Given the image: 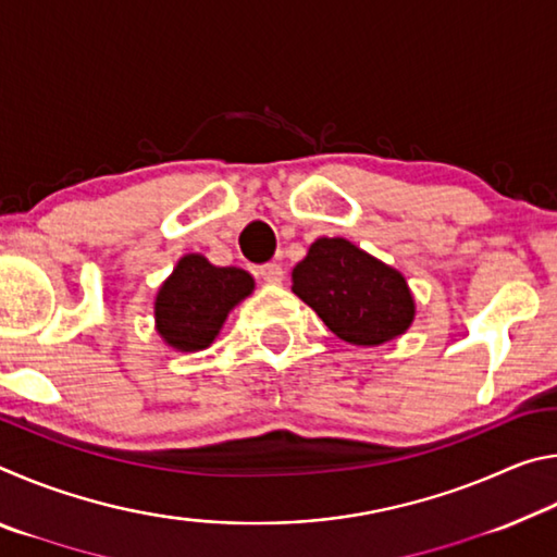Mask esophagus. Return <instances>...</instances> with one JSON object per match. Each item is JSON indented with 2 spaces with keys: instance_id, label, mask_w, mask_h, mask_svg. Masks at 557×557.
<instances>
[{
  "instance_id": "1",
  "label": "esophagus",
  "mask_w": 557,
  "mask_h": 557,
  "mask_svg": "<svg viewBox=\"0 0 557 557\" xmlns=\"http://www.w3.org/2000/svg\"><path fill=\"white\" fill-rule=\"evenodd\" d=\"M260 277L268 282V285H280L282 277H285V270L277 262H265V265H260Z\"/></svg>"
}]
</instances>
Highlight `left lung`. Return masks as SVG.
I'll list each match as a JSON object with an SVG mask.
<instances>
[{"mask_svg":"<svg viewBox=\"0 0 557 557\" xmlns=\"http://www.w3.org/2000/svg\"><path fill=\"white\" fill-rule=\"evenodd\" d=\"M292 292L332 332L356 346H379L410 326L414 301L398 270L344 238H319L292 270Z\"/></svg>","mask_w":557,"mask_h":557,"instance_id":"8db88e82","label":"left lung"}]
</instances>
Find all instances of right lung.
I'll return each mask as SVG.
<instances>
[{
    "mask_svg": "<svg viewBox=\"0 0 557 557\" xmlns=\"http://www.w3.org/2000/svg\"><path fill=\"white\" fill-rule=\"evenodd\" d=\"M250 292L252 277L245 270L215 268L203 256H186L157 295V332L178 351H199Z\"/></svg>",
    "mask_w": 557,
    "mask_h": 557,
    "instance_id": "obj_1",
    "label": "right lung"
}]
</instances>
